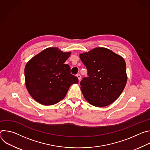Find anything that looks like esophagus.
<instances>
[{"label":"esophagus","mask_w":150,"mask_h":150,"mask_svg":"<svg viewBox=\"0 0 150 150\" xmlns=\"http://www.w3.org/2000/svg\"><path fill=\"white\" fill-rule=\"evenodd\" d=\"M76 76H77V78H78V80H79V81H80V80H81V75H80V74H77V75H76Z\"/></svg>","instance_id":"esophagus-1"}]
</instances>
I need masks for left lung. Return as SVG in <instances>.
Here are the masks:
<instances>
[{"label":"left lung","instance_id":"obj_1","mask_svg":"<svg viewBox=\"0 0 150 150\" xmlns=\"http://www.w3.org/2000/svg\"><path fill=\"white\" fill-rule=\"evenodd\" d=\"M79 57L88 75L80 82L85 100L98 108L113 103L120 96L126 84L127 77L124 59L104 47H96L81 53Z\"/></svg>","mask_w":150,"mask_h":150}]
</instances>
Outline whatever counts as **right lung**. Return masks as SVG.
Segmentation results:
<instances>
[{"label": "right lung", "mask_w": 150, "mask_h": 150, "mask_svg": "<svg viewBox=\"0 0 150 150\" xmlns=\"http://www.w3.org/2000/svg\"><path fill=\"white\" fill-rule=\"evenodd\" d=\"M71 52L57 47H49L34 56L26 64L25 83L28 92L38 103L50 105L65 98L73 83L78 79L71 74L65 64Z\"/></svg>", "instance_id": "add662e5"}]
</instances>
